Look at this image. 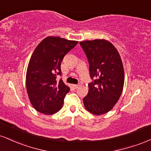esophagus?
I'll use <instances>...</instances> for the list:
<instances>
[{"label": "esophagus", "mask_w": 151, "mask_h": 151, "mask_svg": "<svg viewBox=\"0 0 151 151\" xmlns=\"http://www.w3.org/2000/svg\"><path fill=\"white\" fill-rule=\"evenodd\" d=\"M79 86H80L79 84H72V86H73L74 88H75V89H77Z\"/></svg>", "instance_id": "34e87169"}]
</instances>
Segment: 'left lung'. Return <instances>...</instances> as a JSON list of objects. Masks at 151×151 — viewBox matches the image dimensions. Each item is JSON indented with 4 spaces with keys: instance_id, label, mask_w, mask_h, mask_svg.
Masks as SVG:
<instances>
[{
    "instance_id": "left-lung-1",
    "label": "left lung",
    "mask_w": 151,
    "mask_h": 151,
    "mask_svg": "<svg viewBox=\"0 0 151 151\" xmlns=\"http://www.w3.org/2000/svg\"><path fill=\"white\" fill-rule=\"evenodd\" d=\"M89 63V91L83 99L90 113L99 116L114 108L124 89V70L116 48L104 39L80 42Z\"/></svg>"
}]
</instances>
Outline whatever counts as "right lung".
I'll return each instance as SVG.
<instances>
[{"mask_svg": "<svg viewBox=\"0 0 151 151\" xmlns=\"http://www.w3.org/2000/svg\"><path fill=\"white\" fill-rule=\"evenodd\" d=\"M77 41L49 36L34 50L26 72V89L31 104L36 111L47 115L62 109L70 87L62 79L61 63L64 57L77 45Z\"/></svg>", "mask_w": 151, "mask_h": 151, "instance_id": "right-lung-1", "label": "right lung"}]
</instances>
